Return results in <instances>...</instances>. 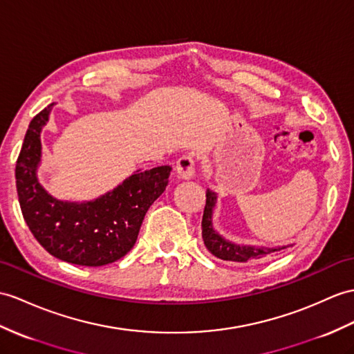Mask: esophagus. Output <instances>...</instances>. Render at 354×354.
Returning <instances> with one entry per match:
<instances>
[{"mask_svg":"<svg viewBox=\"0 0 354 354\" xmlns=\"http://www.w3.org/2000/svg\"><path fill=\"white\" fill-rule=\"evenodd\" d=\"M176 174L180 179H193L196 175V166L194 158L192 155H184L183 158H179L176 162Z\"/></svg>","mask_w":354,"mask_h":354,"instance_id":"34e87169","label":"esophagus"}]
</instances>
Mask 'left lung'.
<instances>
[{
	"label": "left lung",
	"instance_id": "1",
	"mask_svg": "<svg viewBox=\"0 0 354 354\" xmlns=\"http://www.w3.org/2000/svg\"><path fill=\"white\" fill-rule=\"evenodd\" d=\"M218 196L216 192L207 190V205H205L203 218H202V238L207 249L214 254V257L223 261H235V262H248L253 259L266 258L268 254H274L286 249L288 245H254V244H238L231 240H227L218 231H216L214 221V211L217 208Z\"/></svg>",
	"mask_w": 354,
	"mask_h": 354
}]
</instances>
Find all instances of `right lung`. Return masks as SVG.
Here are the masks:
<instances>
[{
	"mask_svg": "<svg viewBox=\"0 0 354 354\" xmlns=\"http://www.w3.org/2000/svg\"><path fill=\"white\" fill-rule=\"evenodd\" d=\"M54 104L30 122L16 161V188L22 216L31 234L53 257L71 264L101 267L134 248L151 205L166 190L170 166L137 169L127 179L92 201L57 199L40 184L42 134Z\"/></svg>",
	"mask_w": 354,
	"mask_h": 354,
	"instance_id": "right-lung-1",
	"label": "right lung"
}]
</instances>
